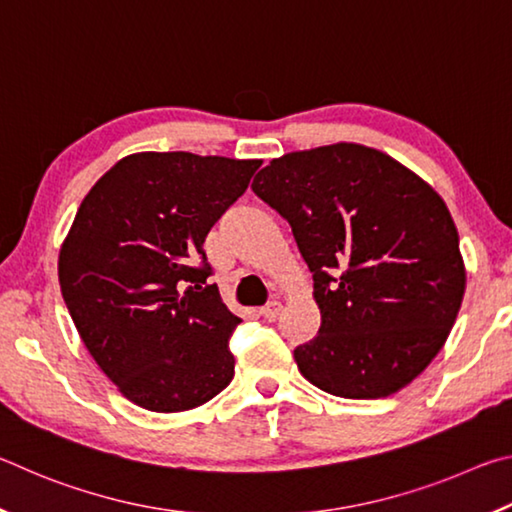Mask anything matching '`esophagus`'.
<instances>
[{
  "label": "esophagus",
  "instance_id": "obj_1",
  "mask_svg": "<svg viewBox=\"0 0 512 512\" xmlns=\"http://www.w3.org/2000/svg\"><path fill=\"white\" fill-rule=\"evenodd\" d=\"M280 311H282V302L273 300V302H268L266 307H262V311H259V314H262V316L268 318V320H275L277 314H280Z\"/></svg>",
  "mask_w": 512,
  "mask_h": 512
}]
</instances>
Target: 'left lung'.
<instances>
[{
  "mask_svg": "<svg viewBox=\"0 0 512 512\" xmlns=\"http://www.w3.org/2000/svg\"><path fill=\"white\" fill-rule=\"evenodd\" d=\"M253 192L289 221L314 275L320 329L293 350L302 377L348 400L409 386L465 296L458 230L436 189L384 151L339 142L271 160Z\"/></svg>",
  "mask_w": 512,
  "mask_h": 512,
  "instance_id": "1",
  "label": "left lung"
}]
</instances>
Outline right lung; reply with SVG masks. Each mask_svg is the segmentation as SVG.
Masks as SVG:
<instances>
[{
    "label": "right lung",
    "mask_w": 512,
    "mask_h": 512,
    "mask_svg": "<svg viewBox=\"0 0 512 512\" xmlns=\"http://www.w3.org/2000/svg\"><path fill=\"white\" fill-rule=\"evenodd\" d=\"M262 160L133 153L83 198L60 246L58 282L76 332L117 391L155 413L196 409L235 377L203 241Z\"/></svg>",
    "instance_id": "add662e5"
}]
</instances>
